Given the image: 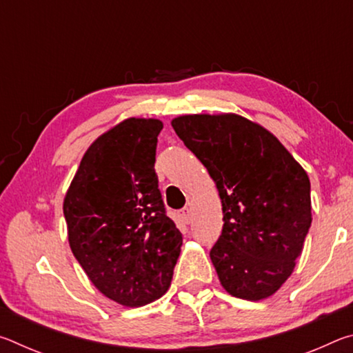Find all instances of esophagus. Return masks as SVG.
I'll return each instance as SVG.
<instances>
[{
  "label": "esophagus",
  "mask_w": 353,
  "mask_h": 353,
  "mask_svg": "<svg viewBox=\"0 0 353 353\" xmlns=\"http://www.w3.org/2000/svg\"><path fill=\"white\" fill-rule=\"evenodd\" d=\"M179 218H181V219L183 221V223L188 224L190 221H191V210H190V208H188V207H183L182 210L179 212Z\"/></svg>",
  "instance_id": "34e87169"
}]
</instances>
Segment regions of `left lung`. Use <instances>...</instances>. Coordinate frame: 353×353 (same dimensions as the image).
I'll return each instance as SVG.
<instances>
[{
  "label": "left lung",
  "mask_w": 353,
  "mask_h": 353,
  "mask_svg": "<svg viewBox=\"0 0 353 353\" xmlns=\"http://www.w3.org/2000/svg\"><path fill=\"white\" fill-rule=\"evenodd\" d=\"M218 188L223 232L210 259L223 288L263 301L294 271L312 225L307 171L270 130L236 113L172 118Z\"/></svg>",
  "instance_id": "1"
}]
</instances>
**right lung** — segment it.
<instances>
[{"instance_id":"add662e5","label":"right lung","mask_w":353,"mask_h":353,"mask_svg":"<svg viewBox=\"0 0 353 353\" xmlns=\"http://www.w3.org/2000/svg\"><path fill=\"white\" fill-rule=\"evenodd\" d=\"M162 129L160 119L132 117L99 135L63 198L71 252L94 288L123 307L162 297L181 254L154 170Z\"/></svg>"}]
</instances>
